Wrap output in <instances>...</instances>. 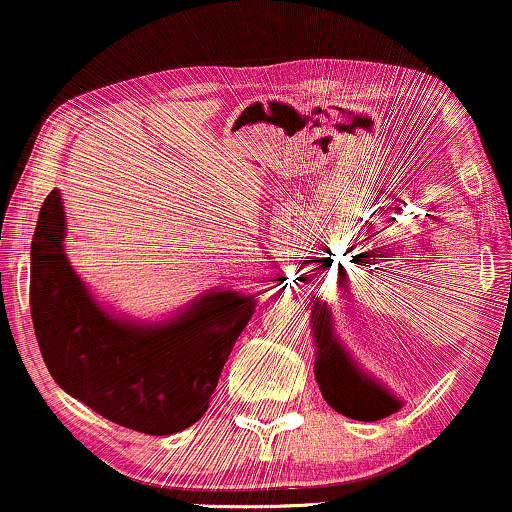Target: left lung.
<instances>
[{
  "label": "left lung",
  "mask_w": 512,
  "mask_h": 512,
  "mask_svg": "<svg viewBox=\"0 0 512 512\" xmlns=\"http://www.w3.org/2000/svg\"><path fill=\"white\" fill-rule=\"evenodd\" d=\"M312 333L316 345L314 375L323 399L342 416L354 420H380L401 409V399L383 383L359 368L335 335L333 314L326 302L312 304Z\"/></svg>",
  "instance_id": "left-lung-1"
}]
</instances>
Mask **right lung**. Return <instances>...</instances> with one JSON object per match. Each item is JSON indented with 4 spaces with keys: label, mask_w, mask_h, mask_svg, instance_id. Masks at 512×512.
<instances>
[{
    "label": "right lung",
    "mask_w": 512,
    "mask_h": 512,
    "mask_svg": "<svg viewBox=\"0 0 512 512\" xmlns=\"http://www.w3.org/2000/svg\"><path fill=\"white\" fill-rule=\"evenodd\" d=\"M61 191L42 203L30 245V309L61 390L122 428L174 435L208 411L257 295L208 290L165 321L106 309L66 255Z\"/></svg>",
    "instance_id": "add662e5"
}]
</instances>
